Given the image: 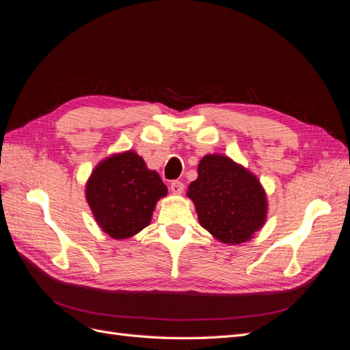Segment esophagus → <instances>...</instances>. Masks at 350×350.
Listing matches in <instances>:
<instances>
[{
	"label": "esophagus",
	"mask_w": 350,
	"mask_h": 350,
	"mask_svg": "<svg viewBox=\"0 0 350 350\" xmlns=\"http://www.w3.org/2000/svg\"><path fill=\"white\" fill-rule=\"evenodd\" d=\"M171 191L174 194H181L184 191V184L181 181H174L171 183Z\"/></svg>",
	"instance_id": "1"
}]
</instances>
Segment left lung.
<instances>
[{
  "label": "left lung",
  "instance_id": "8db88e82",
  "mask_svg": "<svg viewBox=\"0 0 350 350\" xmlns=\"http://www.w3.org/2000/svg\"><path fill=\"white\" fill-rule=\"evenodd\" d=\"M200 225L225 243L252 238L266 221V193L256 175L220 154H206L198 178L188 187Z\"/></svg>",
  "mask_w": 350,
  "mask_h": 350
}]
</instances>
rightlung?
Instances as JSON below:
<instances>
[{"mask_svg": "<svg viewBox=\"0 0 350 350\" xmlns=\"http://www.w3.org/2000/svg\"><path fill=\"white\" fill-rule=\"evenodd\" d=\"M166 194L159 174L131 150L105 159L86 185L94 219L115 239L131 238L149 225L157 200Z\"/></svg>", "mask_w": 350, "mask_h": 350, "instance_id": "1", "label": "right lung"}]
</instances>
